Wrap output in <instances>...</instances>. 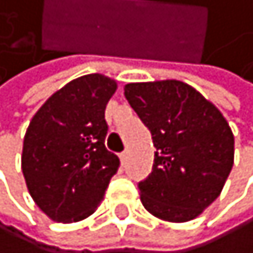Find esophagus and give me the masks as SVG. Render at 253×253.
<instances>
[{
  "mask_svg": "<svg viewBox=\"0 0 253 253\" xmlns=\"http://www.w3.org/2000/svg\"><path fill=\"white\" fill-rule=\"evenodd\" d=\"M119 158H120V161H122V164H125V163H126V158H128V151H123V153H120V154H119Z\"/></svg>",
  "mask_w": 253,
  "mask_h": 253,
  "instance_id": "esophagus-1",
  "label": "esophagus"
}]
</instances>
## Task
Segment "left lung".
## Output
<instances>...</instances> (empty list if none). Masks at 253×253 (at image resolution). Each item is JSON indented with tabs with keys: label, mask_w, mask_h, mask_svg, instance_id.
<instances>
[{
	"label": "left lung",
	"mask_w": 253,
	"mask_h": 253,
	"mask_svg": "<svg viewBox=\"0 0 253 253\" xmlns=\"http://www.w3.org/2000/svg\"><path fill=\"white\" fill-rule=\"evenodd\" d=\"M125 97L156 146L141 203L170 223L195 219L219 197L234 164V134L216 107L175 79L130 83Z\"/></svg>",
	"instance_id": "1"
}]
</instances>
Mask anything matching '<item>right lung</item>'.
Instances as JSON below:
<instances>
[{"label": "right lung", "instance_id": "obj_1", "mask_svg": "<svg viewBox=\"0 0 253 253\" xmlns=\"http://www.w3.org/2000/svg\"><path fill=\"white\" fill-rule=\"evenodd\" d=\"M117 83L104 75L73 79L37 110L22 146V174L35 205L56 223H76L104 200L120 159L107 151L105 105Z\"/></svg>", "mask_w": 253, "mask_h": 253}]
</instances>
